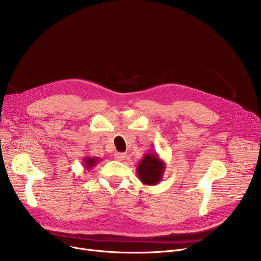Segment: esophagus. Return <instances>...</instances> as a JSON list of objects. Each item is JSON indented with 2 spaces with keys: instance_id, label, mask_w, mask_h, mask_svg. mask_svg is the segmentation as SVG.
I'll return each mask as SVG.
<instances>
[{
  "instance_id": "esophagus-1",
  "label": "esophagus",
  "mask_w": 261,
  "mask_h": 261,
  "mask_svg": "<svg viewBox=\"0 0 261 261\" xmlns=\"http://www.w3.org/2000/svg\"><path fill=\"white\" fill-rule=\"evenodd\" d=\"M125 158H126V154L122 153V152H115L114 153V159L117 160V161H122Z\"/></svg>"
}]
</instances>
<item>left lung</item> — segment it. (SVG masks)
<instances>
[{
  "mask_svg": "<svg viewBox=\"0 0 261 261\" xmlns=\"http://www.w3.org/2000/svg\"><path fill=\"white\" fill-rule=\"evenodd\" d=\"M165 168L166 164L160 159V155L156 152H150L146 153L136 166V173L143 184L153 186L162 181Z\"/></svg>",
  "mask_w": 261,
  "mask_h": 261,
  "instance_id": "1",
  "label": "left lung"
}]
</instances>
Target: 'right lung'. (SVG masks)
<instances>
[{
  "label": "right lung",
  "instance_id": "obj_1",
  "mask_svg": "<svg viewBox=\"0 0 261 261\" xmlns=\"http://www.w3.org/2000/svg\"><path fill=\"white\" fill-rule=\"evenodd\" d=\"M82 163H84V166L87 170H90L92 167L95 166V164H97V162H99L98 158H94V156H85L82 159Z\"/></svg>",
  "mask_w": 261,
  "mask_h": 261
}]
</instances>
